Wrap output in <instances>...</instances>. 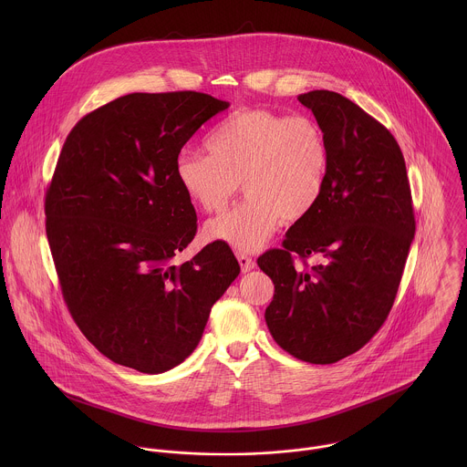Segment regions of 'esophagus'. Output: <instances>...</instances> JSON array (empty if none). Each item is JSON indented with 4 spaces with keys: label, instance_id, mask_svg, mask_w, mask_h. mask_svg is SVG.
<instances>
[{
    "label": "esophagus",
    "instance_id": "esophagus-1",
    "mask_svg": "<svg viewBox=\"0 0 467 467\" xmlns=\"http://www.w3.org/2000/svg\"><path fill=\"white\" fill-rule=\"evenodd\" d=\"M237 261H239L243 271H250L255 267V261L252 257H248L246 254H237Z\"/></svg>",
    "mask_w": 467,
    "mask_h": 467
}]
</instances>
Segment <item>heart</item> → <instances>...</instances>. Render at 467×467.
I'll list each match as a JSON object with an SVG mask.
<instances>
[{"label": "heart", "mask_w": 467, "mask_h": 467, "mask_svg": "<svg viewBox=\"0 0 467 467\" xmlns=\"http://www.w3.org/2000/svg\"><path fill=\"white\" fill-rule=\"evenodd\" d=\"M206 150H182L174 174L204 212H219L239 189L246 198L204 226L210 241L252 252L278 223L307 217L324 194L329 147L320 124L307 115L244 108L228 115L206 138Z\"/></svg>", "instance_id": "heart-1"}]
</instances>
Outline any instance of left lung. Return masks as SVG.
Segmentation results:
<instances>
[{
    "label": "left lung",
    "mask_w": 467,
    "mask_h": 467,
    "mask_svg": "<svg viewBox=\"0 0 467 467\" xmlns=\"http://www.w3.org/2000/svg\"><path fill=\"white\" fill-rule=\"evenodd\" d=\"M324 130L329 171L315 210L257 261L275 284L273 339L296 359L329 365L359 350L385 324L415 234L400 143L339 93L298 95ZM327 261L295 270L293 254ZM306 265V263H304Z\"/></svg>",
    "instance_id": "left-lung-1"
}]
</instances>
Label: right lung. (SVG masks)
Listing matches in <instances>:
<instances>
[{
	"label": "right lung",
	"instance_id": "right-lung-1",
	"mask_svg": "<svg viewBox=\"0 0 467 467\" xmlns=\"http://www.w3.org/2000/svg\"><path fill=\"white\" fill-rule=\"evenodd\" d=\"M228 106L198 91L124 95L75 124L47 189V237L71 318L106 358L143 374L192 354L241 271L219 241L172 263L198 230L176 158Z\"/></svg>",
	"mask_w": 467,
	"mask_h": 467
}]
</instances>
